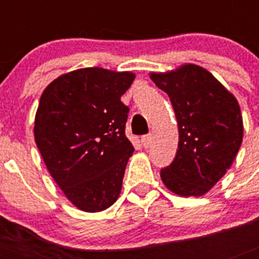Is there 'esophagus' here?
Segmentation results:
<instances>
[{"mask_svg":"<svg viewBox=\"0 0 259 259\" xmlns=\"http://www.w3.org/2000/svg\"><path fill=\"white\" fill-rule=\"evenodd\" d=\"M152 141H153V137L152 135H145V136L141 137V143H143L144 148H149L150 145H152Z\"/></svg>","mask_w":259,"mask_h":259,"instance_id":"1","label":"esophagus"}]
</instances>
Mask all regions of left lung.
Masks as SVG:
<instances>
[{
  "instance_id": "1",
  "label": "left lung",
  "mask_w": 259,
  "mask_h": 259,
  "mask_svg": "<svg viewBox=\"0 0 259 259\" xmlns=\"http://www.w3.org/2000/svg\"><path fill=\"white\" fill-rule=\"evenodd\" d=\"M150 79L170 97L179 144L172 163L161 170L167 188L179 196H202L227 172L242 143V116L235 96L197 65Z\"/></svg>"
}]
</instances>
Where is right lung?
<instances>
[{"label": "right lung", "instance_id": "1", "mask_svg": "<svg viewBox=\"0 0 259 259\" xmlns=\"http://www.w3.org/2000/svg\"><path fill=\"white\" fill-rule=\"evenodd\" d=\"M132 72L88 67L45 88L35 116V141L54 182L77 209L97 212L118 200L128 158V109L120 97Z\"/></svg>", "mask_w": 259, "mask_h": 259}]
</instances>
